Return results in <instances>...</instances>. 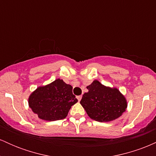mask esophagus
Wrapping results in <instances>:
<instances>
[{"label": "esophagus", "mask_w": 156, "mask_h": 156, "mask_svg": "<svg viewBox=\"0 0 156 156\" xmlns=\"http://www.w3.org/2000/svg\"><path fill=\"white\" fill-rule=\"evenodd\" d=\"M81 98H82V96H81V95L77 96V99H78V101H80V100H81Z\"/></svg>", "instance_id": "obj_1"}]
</instances>
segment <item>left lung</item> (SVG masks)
I'll use <instances>...</instances> for the list:
<instances>
[{
    "mask_svg": "<svg viewBox=\"0 0 156 156\" xmlns=\"http://www.w3.org/2000/svg\"><path fill=\"white\" fill-rule=\"evenodd\" d=\"M80 103L91 119L101 122H110L119 118L126 110V98L117 88L105 87L94 80L87 87Z\"/></svg>",
    "mask_w": 156,
    "mask_h": 156,
    "instance_id": "obj_1",
    "label": "left lung"
}]
</instances>
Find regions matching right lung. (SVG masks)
I'll return each instance as SVG.
<instances>
[{"instance_id":"right-lung-1","label":"right lung","mask_w":156,"mask_h":156,"mask_svg":"<svg viewBox=\"0 0 156 156\" xmlns=\"http://www.w3.org/2000/svg\"><path fill=\"white\" fill-rule=\"evenodd\" d=\"M77 102L72 86L59 78L38 87L28 98V105L32 112L39 119L46 121L64 119L71 106Z\"/></svg>"}]
</instances>
